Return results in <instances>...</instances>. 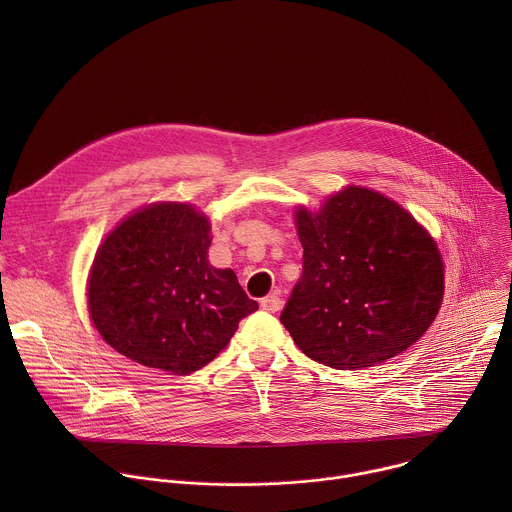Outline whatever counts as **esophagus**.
<instances>
[{"instance_id":"esophagus-1","label":"esophagus","mask_w":512,"mask_h":512,"mask_svg":"<svg viewBox=\"0 0 512 512\" xmlns=\"http://www.w3.org/2000/svg\"><path fill=\"white\" fill-rule=\"evenodd\" d=\"M281 308V298L277 294H271V296H265L261 300V310L265 312H277Z\"/></svg>"}]
</instances>
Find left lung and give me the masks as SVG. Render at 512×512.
Returning a JSON list of instances; mask_svg holds the SVG:
<instances>
[{
	"instance_id": "8db88e82",
	"label": "left lung",
	"mask_w": 512,
	"mask_h": 512,
	"mask_svg": "<svg viewBox=\"0 0 512 512\" xmlns=\"http://www.w3.org/2000/svg\"><path fill=\"white\" fill-rule=\"evenodd\" d=\"M304 271L279 316L306 356L340 371L415 344L440 312L444 263L397 202L350 186L318 214L296 212Z\"/></svg>"
}]
</instances>
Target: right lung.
<instances>
[{
	"instance_id": "obj_1",
	"label": "right lung",
	"mask_w": 512,
	"mask_h": 512,
	"mask_svg": "<svg viewBox=\"0 0 512 512\" xmlns=\"http://www.w3.org/2000/svg\"><path fill=\"white\" fill-rule=\"evenodd\" d=\"M210 225L190 204L143 208L105 239L89 279V312L123 356L190 375L221 352L259 306L235 271L208 259Z\"/></svg>"
}]
</instances>
